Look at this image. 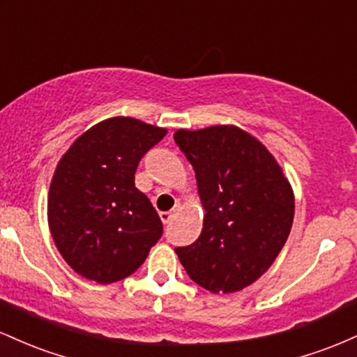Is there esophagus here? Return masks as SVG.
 Listing matches in <instances>:
<instances>
[{"instance_id":"1","label":"esophagus","mask_w":357,"mask_h":357,"mask_svg":"<svg viewBox=\"0 0 357 357\" xmlns=\"http://www.w3.org/2000/svg\"><path fill=\"white\" fill-rule=\"evenodd\" d=\"M178 208H179V204H176V206H174L173 210H171V211H161V213H159V216H161V221H162V223H165V225L171 223V220L174 218V213L178 211Z\"/></svg>"}]
</instances>
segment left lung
<instances>
[{
	"instance_id": "left-lung-1",
	"label": "left lung",
	"mask_w": 357,
	"mask_h": 357,
	"mask_svg": "<svg viewBox=\"0 0 357 357\" xmlns=\"http://www.w3.org/2000/svg\"><path fill=\"white\" fill-rule=\"evenodd\" d=\"M206 211L202 235L178 247L179 261L203 289H245L273 264L289 238L294 192L261 142L233 126L178 130Z\"/></svg>"
}]
</instances>
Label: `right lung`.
I'll list each match as a JSON object with an SVG mask.
<instances>
[{"instance_id": "obj_1", "label": "right lung", "mask_w": 357, "mask_h": 357, "mask_svg": "<svg viewBox=\"0 0 357 357\" xmlns=\"http://www.w3.org/2000/svg\"><path fill=\"white\" fill-rule=\"evenodd\" d=\"M166 129L132 117L90 127L63 154L48 192L56 248L82 277L112 284L132 275L162 236V223L134 174Z\"/></svg>"}]
</instances>
